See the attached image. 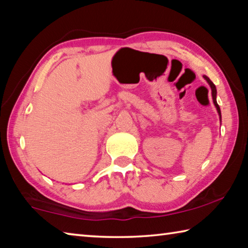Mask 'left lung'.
<instances>
[{"mask_svg":"<svg viewBox=\"0 0 248 248\" xmlns=\"http://www.w3.org/2000/svg\"><path fill=\"white\" fill-rule=\"evenodd\" d=\"M203 78L205 79V81L208 82V84L210 85V89H211V95H212L213 104H215L217 114H219V116H220V121H221V110H220L219 105H217V89H216V85L211 82V79H210V78L207 77V75H203Z\"/></svg>","mask_w":248,"mask_h":248,"instance_id":"obj_1","label":"left lung"}]
</instances>
